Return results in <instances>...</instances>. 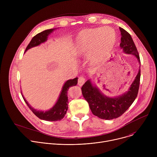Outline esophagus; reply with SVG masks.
<instances>
[{
	"mask_svg": "<svg viewBox=\"0 0 157 157\" xmlns=\"http://www.w3.org/2000/svg\"><path fill=\"white\" fill-rule=\"evenodd\" d=\"M85 82H86V78L84 76H81V77L79 78V79H78V85L79 86H82L84 84Z\"/></svg>",
	"mask_w": 157,
	"mask_h": 157,
	"instance_id": "34e87169",
	"label": "esophagus"
}]
</instances>
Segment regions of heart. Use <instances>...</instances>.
I'll use <instances>...</instances> for the list:
<instances>
[{
  "label": "heart",
  "mask_w": 157,
  "mask_h": 157,
  "mask_svg": "<svg viewBox=\"0 0 157 157\" xmlns=\"http://www.w3.org/2000/svg\"><path fill=\"white\" fill-rule=\"evenodd\" d=\"M107 47L108 53L112 51L116 43V34L110 28L101 27L84 30L79 32L75 38L73 44V52L77 55H84L89 53V58L96 61L102 58L99 52V47Z\"/></svg>",
  "instance_id": "1"
}]
</instances>
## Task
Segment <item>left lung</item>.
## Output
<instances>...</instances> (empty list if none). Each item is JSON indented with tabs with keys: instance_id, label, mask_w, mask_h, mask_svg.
<instances>
[{
	"instance_id": "1",
	"label": "left lung",
	"mask_w": 157,
	"mask_h": 157,
	"mask_svg": "<svg viewBox=\"0 0 157 157\" xmlns=\"http://www.w3.org/2000/svg\"><path fill=\"white\" fill-rule=\"evenodd\" d=\"M120 47L127 54L135 56L140 64L137 49L130 35L121 27ZM140 69L135 79L130 85L128 91L121 96L110 98L103 94L99 89L93 85L91 79L87 80L81 87L82 94L87 101L92 113L99 118L105 120L116 119L122 116L136 99L140 84Z\"/></svg>"
}]
</instances>
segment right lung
I'll return each mask as SVG.
<instances>
[{
	"mask_svg": "<svg viewBox=\"0 0 157 157\" xmlns=\"http://www.w3.org/2000/svg\"><path fill=\"white\" fill-rule=\"evenodd\" d=\"M56 29H57L55 28V29L46 30L36 35L35 36L32 38V40L28 44V46L25 49V52H27L30 48L38 46L41 43L45 42L47 40L48 36ZM78 79V78H76L75 79H69L67 81H66V82L63 86L61 92L60 93V95L59 96V98L57 102L52 109L45 112L41 111V110H36V109H33L26 101L23 94H22L21 92V94L25 103L28 105V107L33 112V113L39 119L44 121H60L64 117L65 114H66V111L68 110V89H70V87L76 86L77 84Z\"/></svg>",
	"mask_w": 157,
	"mask_h": 157,
	"instance_id": "right-lung-1",
	"label": "right lung"
}]
</instances>
